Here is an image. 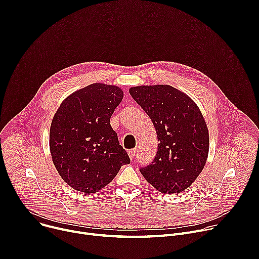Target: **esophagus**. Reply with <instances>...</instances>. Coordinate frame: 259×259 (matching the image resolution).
<instances>
[{"label": "esophagus", "instance_id": "obj_1", "mask_svg": "<svg viewBox=\"0 0 259 259\" xmlns=\"http://www.w3.org/2000/svg\"><path fill=\"white\" fill-rule=\"evenodd\" d=\"M135 154H136V150H135V149H133V150H129V151H128V155H129V158H130L131 160H133V159H134Z\"/></svg>", "mask_w": 259, "mask_h": 259}]
</instances>
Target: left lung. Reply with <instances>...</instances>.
I'll list each match as a JSON object with an SVG mask.
<instances>
[{"instance_id":"obj_1","label":"left lung","mask_w":259,"mask_h":259,"mask_svg":"<svg viewBox=\"0 0 259 259\" xmlns=\"http://www.w3.org/2000/svg\"><path fill=\"white\" fill-rule=\"evenodd\" d=\"M129 92L151 118L159 139L155 160L140 168L141 174L162 194L190 188L209 152V132L198 105L169 85L137 86Z\"/></svg>"}]
</instances>
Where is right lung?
I'll use <instances>...</instances> for the list:
<instances>
[{
    "mask_svg": "<svg viewBox=\"0 0 259 259\" xmlns=\"http://www.w3.org/2000/svg\"><path fill=\"white\" fill-rule=\"evenodd\" d=\"M124 96L117 86L95 83L67 96L50 127V153L73 190L97 193L130 159L109 119Z\"/></svg>",
    "mask_w": 259,
    "mask_h": 259,
    "instance_id": "right-lung-1",
    "label": "right lung"
}]
</instances>
